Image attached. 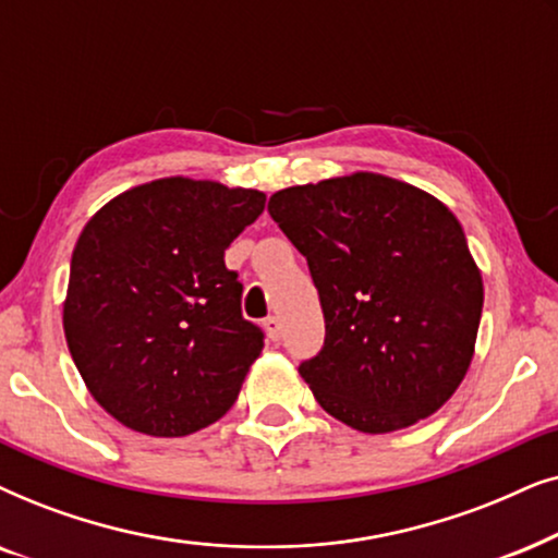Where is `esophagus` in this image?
Here are the masks:
<instances>
[{
	"mask_svg": "<svg viewBox=\"0 0 558 558\" xmlns=\"http://www.w3.org/2000/svg\"><path fill=\"white\" fill-rule=\"evenodd\" d=\"M263 329H265V333L272 341H278L280 339V329H283V326H280V318L278 316H267L265 322H263Z\"/></svg>",
	"mask_w": 558,
	"mask_h": 558,
	"instance_id": "esophagus-1",
	"label": "esophagus"
}]
</instances>
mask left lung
I'll return each instance as SVG.
<instances>
[{"mask_svg":"<svg viewBox=\"0 0 558 558\" xmlns=\"http://www.w3.org/2000/svg\"><path fill=\"white\" fill-rule=\"evenodd\" d=\"M267 211L322 301L324 347L299 367L318 405L362 434L439 411L470 369L485 301L454 214L380 173L291 185Z\"/></svg>","mask_w":558,"mask_h":558,"instance_id":"left-lung-1","label":"left lung"}]
</instances>
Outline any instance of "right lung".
Instances as JSON below:
<instances>
[{
	"instance_id": "obj_1",
	"label": "right lung",
	"mask_w": 558,
	"mask_h": 558,
	"mask_svg": "<svg viewBox=\"0 0 558 558\" xmlns=\"http://www.w3.org/2000/svg\"><path fill=\"white\" fill-rule=\"evenodd\" d=\"M263 209V191L175 175L88 219L63 331L88 392L122 426L175 439L234 405L265 333L242 316L225 250Z\"/></svg>"
}]
</instances>
